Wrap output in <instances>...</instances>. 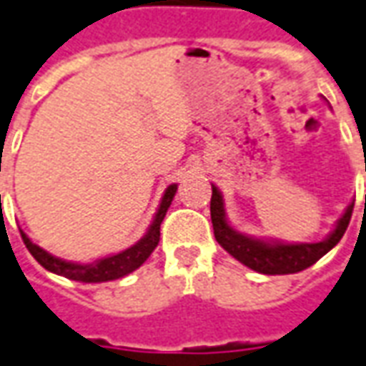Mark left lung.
Wrapping results in <instances>:
<instances>
[{
	"instance_id": "1",
	"label": "left lung",
	"mask_w": 366,
	"mask_h": 366,
	"mask_svg": "<svg viewBox=\"0 0 366 366\" xmlns=\"http://www.w3.org/2000/svg\"><path fill=\"white\" fill-rule=\"evenodd\" d=\"M352 207L351 203L345 215L337 221V227L325 241L319 243H281V241H261L253 239L243 233L235 231L227 223L225 207H223V197L219 189L213 185V195H211V221H213V231L219 245L225 249L229 255H233L237 261L253 269L257 273L263 274H291L299 273L307 267L315 264L322 255H327L332 247L337 245L345 235L349 221H351Z\"/></svg>"
}]
</instances>
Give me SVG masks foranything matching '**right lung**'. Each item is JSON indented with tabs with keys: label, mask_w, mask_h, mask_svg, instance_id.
Masks as SVG:
<instances>
[{
	"label": "right lung",
	"mask_w": 366,
	"mask_h": 366,
	"mask_svg": "<svg viewBox=\"0 0 366 366\" xmlns=\"http://www.w3.org/2000/svg\"><path fill=\"white\" fill-rule=\"evenodd\" d=\"M177 193V185H169L165 189V195L161 199V205L157 209V215L153 219V223L147 229V233L143 239H139L137 243L125 251H121L117 255L103 257L99 261L89 264H77L69 263V261H63L57 257L49 255L47 251H44L41 247L34 245L29 241V237L25 235L21 231V239H24L27 251L34 255L37 263L41 264L44 269L51 271L55 274H61L65 279H71V281H81V283H105V281H115L121 279L125 274L133 273L135 269H139L141 264L145 263L149 255L155 251V247L159 243V229H161V221L165 219L171 201Z\"/></svg>",
	"instance_id": "right-lung-1"
}]
</instances>
